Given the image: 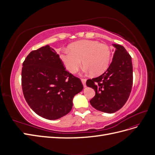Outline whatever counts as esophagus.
I'll list each match as a JSON object with an SVG mask.
<instances>
[{
	"mask_svg": "<svg viewBox=\"0 0 155 155\" xmlns=\"http://www.w3.org/2000/svg\"><path fill=\"white\" fill-rule=\"evenodd\" d=\"M86 81H87V79H85V78H82L81 79V81H82V83H83L84 87H86Z\"/></svg>",
	"mask_w": 155,
	"mask_h": 155,
	"instance_id": "1",
	"label": "esophagus"
}]
</instances>
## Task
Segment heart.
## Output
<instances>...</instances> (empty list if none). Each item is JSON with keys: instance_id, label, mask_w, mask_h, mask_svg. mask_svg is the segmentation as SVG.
Segmentation results:
<instances>
[{"instance_id": "obj_1", "label": "heart", "mask_w": 155, "mask_h": 155, "mask_svg": "<svg viewBox=\"0 0 155 155\" xmlns=\"http://www.w3.org/2000/svg\"><path fill=\"white\" fill-rule=\"evenodd\" d=\"M111 51L109 46L96 41H79L69 46L68 50H63L60 59L65 68L71 73L76 72L81 65L84 71L94 76L104 73L109 66Z\"/></svg>"}]
</instances>
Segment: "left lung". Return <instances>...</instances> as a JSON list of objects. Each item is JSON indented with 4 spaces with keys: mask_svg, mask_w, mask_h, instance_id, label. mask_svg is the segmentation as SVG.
Wrapping results in <instances>:
<instances>
[{
    "mask_svg": "<svg viewBox=\"0 0 155 155\" xmlns=\"http://www.w3.org/2000/svg\"><path fill=\"white\" fill-rule=\"evenodd\" d=\"M113 46L116 51L109 68L99 77L88 79L86 83L96 92L90 101L91 105L106 113H113L125 105L133 81L130 55L123 46Z\"/></svg>",
    "mask_w": 155,
    "mask_h": 155,
    "instance_id": "1",
    "label": "left lung"
}]
</instances>
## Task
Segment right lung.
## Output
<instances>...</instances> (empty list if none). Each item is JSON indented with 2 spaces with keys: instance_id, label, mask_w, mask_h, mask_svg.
I'll return each instance as SVG.
<instances>
[{
  "instance_id": "right-lung-1",
  "label": "right lung",
  "mask_w": 155,
  "mask_h": 155,
  "mask_svg": "<svg viewBox=\"0 0 155 155\" xmlns=\"http://www.w3.org/2000/svg\"><path fill=\"white\" fill-rule=\"evenodd\" d=\"M21 85L27 104L37 114L56 120L72 108L74 96L83 88L80 79L65 69L49 45L33 50L22 63Z\"/></svg>"
}]
</instances>
